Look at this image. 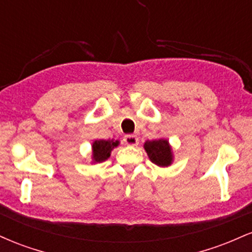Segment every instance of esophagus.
Wrapping results in <instances>:
<instances>
[{
  "instance_id": "34e87169",
  "label": "esophagus",
  "mask_w": 252,
  "mask_h": 252,
  "mask_svg": "<svg viewBox=\"0 0 252 252\" xmlns=\"http://www.w3.org/2000/svg\"><path fill=\"white\" fill-rule=\"evenodd\" d=\"M124 143L128 144V146H137L138 144V138L135 135H126L124 136Z\"/></svg>"
}]
</instances>
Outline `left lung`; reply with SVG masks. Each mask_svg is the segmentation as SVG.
<instances>
[{
  "label": "left lung",
  "mask_w": 252,
  "mask_h": 252,
  "mask_svg": "<svg viewBox=\"0 0 252 252\" xmlns=\"http://www.w3.org/2000/svg\"><path fill=\"white\" fill-rule=\"evenodd\" d=\"M143 148L148 155L149 160L158 167H169L174 161L172 146L166 138L148 140L143 144Z\"/></svg>",
  "instance_id": "8db88e82"
}]
</instances>
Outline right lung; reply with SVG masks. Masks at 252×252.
I'll return each mask as SVG.
<instances>
[{"mask_svg":"<svg viewBox=\"0 0 252 252\" xmlns=\"http://www.w3.org/2000/svg\"><path fill=\"white\" fill-rule=\"evenodd\" d=\"M120 144L118 140H96L92 142V163H100L108 160L114 148Z\"/></svg>","mask_w":252,"mask_h":252,"instance_id":"add662e5","label":"right lung"}]
</instances>
